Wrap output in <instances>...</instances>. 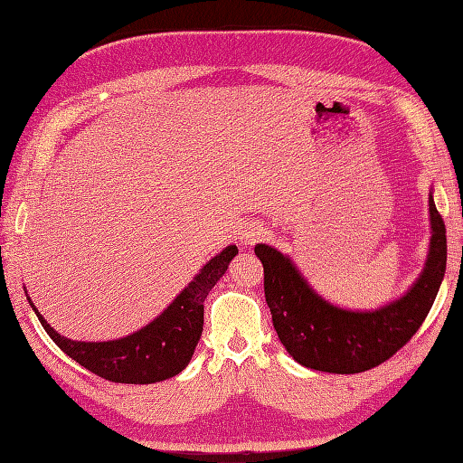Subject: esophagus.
Returning <instances> with one entry per match:
<instances>
[{
    "label": "esophagus",
    "mask_w": 463,
    "mask_h": 463,
    "mask_svg": "<svg viewBox=\"0 0 463 463\" xmlns=\"http://www.w3.org/2000/svg\"><path fill=\"white\" fill-rule=\"evenodd\" d=\"M264 235H266V230L260 226V223L250 222V223H247V228L241 232V241L245 245H253L259 240H262Z\"/></svg>",
    "instance_id": "esophagus-1"
}]
</instances>
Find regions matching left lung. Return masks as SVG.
Listing matches in <instances>:
<instances>
[{
    "label": "left lung",
    "mask_w": 463,
    "mask_h": 463,
    "mask_svg": "<svg viewBox=\"0 0 463 463\" xmlns=\"http://www.w3.org/2000/svg\"><path fill=\"white\" fill-rule=\"evenodd\" d=\"M429 210L432 237L421 276L403 298L369 313L326 303L288 257L269 245L255 247L274 328L293 359L315 371L354 374L378 367L413 338L437 299L446 270V226L432 197Z\"/></svg>",
    "instance_id": "left-lung-1"
}]
</instances>
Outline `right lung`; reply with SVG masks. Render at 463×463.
Masks as SVG:
<instances>
[{
  "instance_id": "1",
  "label": "right lung",
  "mask_w": 463,
  "mask_h": 463,
  "mask_svg": "<svg viewBox=\"0 0 463 463\" xmlns=\"http://www.w3.org/2000/svg\"><path fill=\"white\" fill-rule=\"evenodd\" d=\"M235 255V245L223 249L220 255L204 264V269L156 320L128 338L114 342L67 340L48 325L44 317L38 315L31 298L29 301L50 338L80 367L109 383H160L179 374L189 365L203 334L204 299L228 270V264Z\"/></svg>"
}]
</instances>
